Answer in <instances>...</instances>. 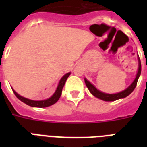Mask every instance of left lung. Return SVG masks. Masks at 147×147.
Wrapping results in <instances>:
<instances>
[{
	"label": "left lung",
	"mask_w": 147,
	"mask_h": 147,
	"mask_svg": "<svg viewBox=\"0 0 147 147\" xmlns=\"http://www.w3.org/2000/svg\"><path fill=\"white\" fill-rule=\"evenodd\" d=\"M138 62H139V68H138V71H137V76H136V78H135L134 81L133 82L132 84L127 88H126L124 91H122V92L117 93V94H106V93L100 92L99 90L97 89L96 88L94 87V85H92L90 82H88L86 78H85V85H86L87 88L89 90V92L94 97H96V98H99V99H101L103 100H105V101H114V100H118V99H121V98H126L129 94H131L133 91L134 90V88L137 86L138 78H139L140 76V73H141V62H140V58H138Z\"/></svg>",
	"instance_id": "obj_1"
}]
</instances>
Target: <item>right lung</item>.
Masks as SVG:
<instances>
[{"instance_id":"obj_1","label":"right lung","mask_w":147,"mask_h":147,"mask_svg":"<svg viewBox=\"0 0 147 147\" xmlns=\"http://www.w3.org/2000/svg\"><path fill=\"white\" fill-rule=\"evenodd\" d=\"M70 72L65 74L63 77H62L61 79H60L59 82V85H58V87L55 90V93L53 94V96L50 97L49 98L47 99V100H30V99H27L26 98H24V97L20 96L19 94H17V92H15L14 90L13 89V92L14 93V94L16 95L19 100H20L22 102L25 103L26 105H29V106H31V107H49L50 105H54L55 103H56L58 101V100L59 99L61 94H62V90L63 88L65 85V83L66 82L67 78L70 76Z\"/></svg>"}]
</instances>
